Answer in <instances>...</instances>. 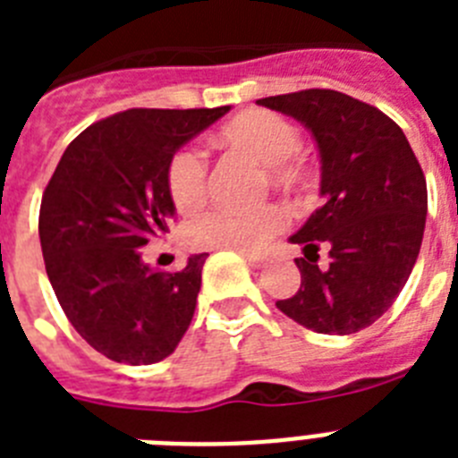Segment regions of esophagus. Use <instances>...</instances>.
Returning a JSON list of instances; mask_svg holds the SVG:
<instances>
[{"mask_svg":"<svg viewBox=\"0 0 458 458\" xmlns=\"http://www.w3.org/2000/svg\"><path fill=\"white\" fill-rule=\"evenodd\" d=\"M242 257H245V261H248V264H250V268H254V270H261L266 266V257H264V254L242 252Z\"/></svg>","mask_w":458,"mask_h":458,"instance_id":"1","label":"esophagus"}]
</instances>
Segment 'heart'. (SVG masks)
<instances>
[{"label": "heart", "instance_id": "b5f03b06", "mask_svg": "<svg viewBox=\"0 0 458 458\" xmlns=\"http://www.w3.org/2000/svg\"><path fill=\"white\" fill-rule=\"evenodd\" d=\"M222 140L252 156L268 167L270 179L279 185H291L301 179V165L295 153L301 148V131L284 116L252 109L222 128ZM208 163L204 151L183 147L174 153L167 167V190L181 213H192L206 199ZM286 216L277 204H261L254 208L217 206L188 225V241L194 248L259 250L270 236L284 226Z\"/></svg>", "mask_w": 458, "mask_h": 458}]
</instances>
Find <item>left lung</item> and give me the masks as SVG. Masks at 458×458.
<instances>
[{
	"label": "left lung",
	"mask_w": 458,
	"mask_h": 458,
	"mask_svg": "<svg viewBox=\"0 0 458 458\" xmlns=\"http://www.w3.org/2000/svg\"><path fill=\"white\" fill-rule=\"evenodd\" d=\"M257 103L301 121L321 156L323 206L289 238L305 254L295 259L301 289L277 307L314 333H358L390 310L418 261L422 167L390 116L342 91L305 89Z\"/></svg>",
	"instance_id": "obj_1"
}]
</instances>
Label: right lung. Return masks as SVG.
Instances as JSON below:
<instances>
[{"instance_id":"obj_1","label":"right lung","mask_w":458,"mask_h":458,"mask_svg":"<svg viewBox=\"0 0 458 458\" xmlns=\"http://www.w3.org/2000/svg\"><path fill=\"white\" fill-rule=\"evenodd\" d=\"M226 112L125 109L80 132L52 174L38 216L47 277L68 321L105 358L160 362L192 321L208 254L165 273L140 248L167 232L176 210L172 156Z\"/></svg>"}]
</instances>
